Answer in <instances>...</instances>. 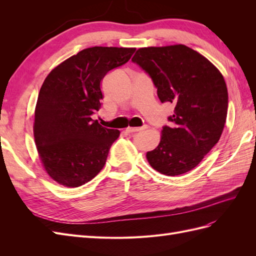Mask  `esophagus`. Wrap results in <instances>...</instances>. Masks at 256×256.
Here are the masks:
<instances>
[{
  "instance_id": "esophagus-1",
  "label": "esophagus",
  "mask_w": 256,
  "mask_h": 256,
  "mask_svg": "<svg viewBox=\"0 0 256 256\" xmlns=\"http://www.w3.org/2000/svg\"><path fill=\"white\" fill-rule=\"evenodd\" d=\"M144 128L143 127H138V128H132V127H128L126 129L127 132L129 134H134V132H138V131H142Z\"/></svg>"
}]
</instances>
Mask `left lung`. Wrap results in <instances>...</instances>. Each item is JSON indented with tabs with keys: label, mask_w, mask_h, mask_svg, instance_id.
I'll return each instance as SVG.
<instances>
[{
	"label": "left lung",
	"mask_w": 256,
	"mask_h": 256,
	"mask_svg": "<svg viewBox=\"0 0 256 256\" xmlns=\"http://www.w3.org/2000/svg\"><path fill=\"white\" fill-rule=\"evenodd\" d=\"M131 60L150 76L160 102L175 106L147 160L168 176L191 171L218 143L226 125L228 94L223 76L184 44L141 48Z\"/></svg>",
	"instance_id": "8db88e82"
}]
</instances>
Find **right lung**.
<instances>
[{
  "instance_id": "add662e5",
  "label": "right lung",
  "mask_w": 256,
  "mask_h": 256,
  "mask_svg": "<svg viewBox=\"0 0 256 256\" xmlns=\"http://www.w3.org/2000/svg\"><path fill=\"white\" fill-rule=\"evenodd\" d=\"M134 48L92 47L56 67L38 95L34 138L46 171L66 187L92 180L104 166L120 130L92 120L102 99L100 82L127 62Z\"/></svg>"
}]
</instances>
